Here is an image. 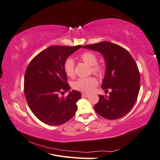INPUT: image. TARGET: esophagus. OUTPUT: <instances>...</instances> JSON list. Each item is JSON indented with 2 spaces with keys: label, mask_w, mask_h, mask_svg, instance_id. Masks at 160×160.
<instances>
[{
  "label": "esophagus",
  "mask_w": 160,
  "mask_h": 160,
  "mask_svg": "<svg viewBox=\"0 0 160 160\" xmlns=\"http://www.w3.org/2000/svg\"><path fill=\"white\" fill-rule=\"evenodd\" d=\"M82 97H83V98H88V97L89 96V94H88V93H82Z\"/></svg>",
  "instance_id": "34e87169"
}]
</instances>
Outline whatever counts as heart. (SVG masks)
<instances>
[{
    "label": "heart",
    "instance_id": "1",
    "mask_svg": "<svg viewBox=\"0 0 160 160\" xmlns=\"http://www.w3.org/2000/svg\"><path fill=\"white\" fill-rule=\"evenodd\" d=\"M80 59L86 64L91 67V71L93 73L99 76L103 75L105 69L103 66L98 63V57L91 52H85L82 53ZM63 69L66 75L69 77H73L75 75V62L71 58H67L63 64ZM98 82L95 77H89L85 78H80L72 83V88L75 90L89 93L94 89Z\"/></svg>",
    "mask_w": 160,
    "mask_h": 160
}]
</instances>
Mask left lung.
I'll return each instance as SVG.
<instances>
[{"instance_id": "8db88e82", "label": "left lung", "mask_w": 160, "mask_h": 160, "mask_svg": "<svg viewBox=\"0 0 160 160\" xmlns=\"http://www.w3.org/2000/svg\"><path fill=\"white\" fill-rule=\"evenodd\" d=\"M83 48L103 55L106 69L101 88L111 90L109 96L99 95L94 107L96 113L111 120L123 117L133 107L139 91L140 75L133 58L122 47L108 41Z\"/></svg>"}]
</instances>
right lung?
I'll use <instances>...</instances> for the list:
<instances>
[{"mask_svg":"<svg viewBox=\"0 0 160 160\" xmlns=\"http://www.w3.org/2000/svg\"><path fill=\"white\" fill-rule=\"evenodd\" d=\"M81 45L51 46L33 58L28 65L24 80V91L28 106L36 117L49 125H61L73 117L79 91H69L66 98L60 93L69 91L64 71L65 61Z\"/></svg>","mask_w":160,"mask_h":160,"instance_id":"add662e5","label":"right lung"}]
</instances>
